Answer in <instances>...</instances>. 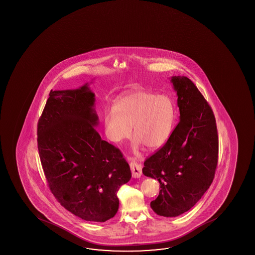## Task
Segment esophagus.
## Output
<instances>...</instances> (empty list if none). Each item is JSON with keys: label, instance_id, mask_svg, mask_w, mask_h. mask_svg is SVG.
I'll return each instance as SVG.
<instances>
[{"label": "esophagus", "instance_id": "obj_1", "mask_svg": "<svg viewBox=\"0 0 255 255\" xmlns=\"http://www.w3.org/2000/svg\"><path fill=\"white\" fill-rule=\"evenodd\" d=\"M129 166H130V170H131V173H132L133 178H139L141 176L142 168L140 164H138L135 161H132L129 163Z\"/></svg>", "mask_w": 255, "mask_h": 255}]
</instances>
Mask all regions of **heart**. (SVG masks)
<instances>
[{"label":"heart","instance_id":"obj_1","mask_svg":"<svg viewBox=\"0 0 255 255\" xmlns=\"http://www.w3.org/2000/svg\"><path fill=\"white\" fill-rule=\"evenodd\" d=\"M175 119V103L169 95L135 90L105 112V130L111 141L120 143L129 138L132 126L134 147L143 144L154 149L170 138Z\"/></svg>","mask_w":255,"mask_h":255}]
</instances>
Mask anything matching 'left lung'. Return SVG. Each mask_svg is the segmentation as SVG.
<instances>
[{"label":"left lung","instance_id":"8db88e82","mask_svg":"<svg viewBox=\"0 0 255 255\" xmlns=\"http://www.w3.org/2000/svg\"><path fill=\"white\" fill-rule=\"evenodd\" d=\"M180 122L167 142L144 162L142 172L157 180L160 192L150 203L154 213L176 217L192 208L213 182L219 138L213 110L192 81L172 76Z\"/></svg>","mask_w":255,"mask_h":255}]
</instances>
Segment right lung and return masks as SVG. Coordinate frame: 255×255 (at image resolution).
Returning <instances> with one entry per match:
<instances>
[{
  "instance_id": "1",
  "label": "right lung",
  "mask_w": 255,
  "mask_h": 255,
  "mask_svg": "<svg viewBox=\"0 0 255 255\" xmlns=\"http://www.w3.org/2000/svg\"><path fill=\"white\" fill-rule=\"evenodd\" d=\"M37 125L42 169L64 208L84 221L105 222L117 214V191L131 178L121 151L94 128L95 94L89 84L50 91Z\"/></svg>"
}]
</instances>
